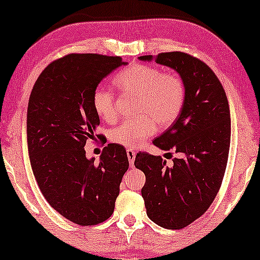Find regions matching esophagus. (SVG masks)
I'll list each match as a JSON object with an SVG mask.
<instances>
[{
    "instance_id": "esophagus-1",
    "label": "esophagus",
    "mask_w": 260,
    "mask_h": 260,
    "mask_svg": "<svg viewBox=\"0 0 260 260\" xmlns=\"http://www.w3.org/2000/svg\"><path fill=\"white\" fill-rule=\"evenodd\" d=\"M126 152H127V158H128L129 165H131V167H133V164H134L135 155H137V153H135L132 148H127Z\"/></svg>"
}]
</instances>
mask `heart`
<instances>
[{
	"label": "heart",
	"instance_id": "1",
	"mask_svg": "<svg viewBox=\"0 0 260 260\" xmlns=\"http://www.w3.org/2000/svg\"><path fill=\"white\" fill-rule=\"evenodd\" d=\"M114 85L123 93L139 96L137 120H127L109 132V140L116 145L135 147L154 133L177 121L186 101V87L177 73H164L153 66L134 64L114 78ZM93 109L99 118L113 122L116 118L115 94L99 86L92 95Z\"/></svg>",
	"mask_w": 260,
	"mask_h": 260
}]
</instances>
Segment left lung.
Instances as JSON below:
<instances>
[{"mask_svg": "<svg viewBox=\"0 0 260 260\" xmlns=\"http://www.w3.org/2000/svg\"><path fill=\"white\" fill-rule=\"evenodd\" d=\"M139 58L171 67L185 82L181 114L153 140L180 156L166 166L161 156L139 152L134 161L146 175L141 194L148 218L161 228L180 230L202 217L221 186L231 142L228 96L214 72L194 56L170 52Z\"/></svg>", "mask_w": 260, "mask_h": 260, "instance_id": "1", "label": "left lung"}]
</instances>
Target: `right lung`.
<instances>
[{
    "label": "right lung",
    "instance_id": "1",
    "mask_svg": "<svg viewBox=\"0 0 260 260\" xmlns=\"http://www.w3.org/2000/svg\"><path fill=\"white\" fill-rule=\"evenodd\" d=\"M122 64L120 56L68 54L43 69L29 98L27 141L36 182L54 210L81 226L111 217L129 166L121 145L108 144L98 164L85 151L87 141L101 139L94 89Z\"/></svg>",
    "mask_w": 260,
    "mask_h": 260
}]
</instances>
